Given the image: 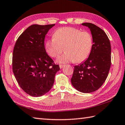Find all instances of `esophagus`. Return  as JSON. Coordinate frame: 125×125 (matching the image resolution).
<instances>
[{
  "label": "esophagus",
  "mask_w": 125,
  "mask_h": 125,
  "mask_svg": "<svg viewBox=\"0 0 125 125\" xmlns=\"http://www.w3.org/2000/svg\"><path fill=\"white\" fill-rule=\"evenodd\" d=\"M65 66V65H62V64H60V69H62L63 67Z\"/></svg>",
  "instance_id": "esophagus-1"
}]
</instances>
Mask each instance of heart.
Masks as SVG:
<instances>
[{
    "instance_id": "heart-1",
    "label": "heart",
    "mask_w": 125,
    "mask_h": 125,
    "mask_svg": "<svg viewBox=\"0 0 125 125\" xmlns=\"http://www.w3.org/2000/svg\"><path fill=\"white\" fill-rule=\"evenodd\" d=\"M92 47V36L89 31L71 27L58 29L45 44L47 54L52 57H58L64 48L65 52L57 59L62 64L84 62L89 57Z\"/></svg>"
}]
</instances>
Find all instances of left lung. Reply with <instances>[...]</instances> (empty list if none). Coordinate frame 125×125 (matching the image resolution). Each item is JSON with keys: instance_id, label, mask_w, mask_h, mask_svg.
Instances as JSON below:
<instances>
[{"instance_id": "obj_1", "label": "left lung", "mask_w": 125, "mask_h": 125, "mask_svg": "<svg viewBox=\"0 0 125 125\" xmlns=\"http://www.w3.org/2000/svg\"><path fill=\"white\" fill-rule=\"evenodd\" d=\"M82 25L91 31L93 47L87 60L74 67L71 82L79 92L91 93L99 89L107 77L111 64V47L106 34L100 28L89 22Z\"/></svg>"}]
</instances>
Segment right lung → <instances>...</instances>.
<instances>
[{
	"mask_svg": "<svg viewBox=\"0 0 125 125\" xmlns=\"http://www.w3.org/2000/svg\"><path fill=\"white\" fill-rule=\"evenodd\" d=\"M55 24L32 25L21 34L13 52V72L18 83L26 94L40 97L52 89L58 64L46 52L44 39Z\"/></svg>",
	"mask_w": 125,
	"mask_h": 125,
	"instance_id": "right-lung-1",
	"label": "right lung"
}]
</instances>
